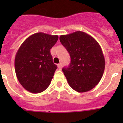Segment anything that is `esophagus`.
Masks as SVG:
<instances>
[{"label":"esophagus","mask_w":123,"mask_h":123,"mask_svg":"<svg viewBox=\"0 0 123 123\" xmlns=\"http://www.w3.org/2000/svg\"><path fill=\"white\" fill-rule=\"evenodd\" d=\"M57 66H58V68H59V69H61L62 65L61 63H60V64H58Z\"/></svg>","instance_id":"1"}]
</instances>
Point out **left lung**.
I'll return each instance as SVG.
<instances>
[{
    "label": "left lung",
    "instance_id": "obj_1",
    "mask_svg": "<svg viewBox=\"0 0 123 123\" xmlns=\"http://www.w3.org/2000/svg\"><path fill=\"white\" fill-rule=\"evenodd\" d=\"M59 39L71 57L69 67L62 69L69 86L79 92L92 89L105 70V57L99 43L82 31L61 35Z\"/></svg>",
    "mask_w": 123,
    "mask_h": 123
}]
</instances>
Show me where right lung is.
<instances>
[{
	"mask_svg": "<svg viewBox=\"0 0 123 123\" xmlns=\"http://www.w3.org/2000/svg\"><path fill=\"white\" fill-rule=\"evenodd\" d=\"M58 38L57 35L34 34L23 42L16 52L14 59L16 77L28 91L39 93L50 86L57 68L53 62L50 49Z\"/></svg>",
	"mask_w": 123,
	"mask_h": 123,
	"instance_id": "1",
	"label": "right lung"
}]
</instances>
